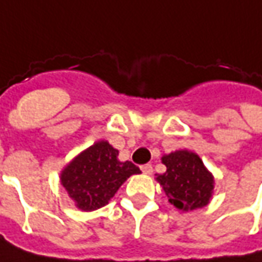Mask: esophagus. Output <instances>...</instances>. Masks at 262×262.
<instances>
[{
	"label": "esophagus",
	"mask_w": 262,
	"mask_h": 262,
	"mask_svg": "<svg viewBox=\"0 0 262 262\" xmlns=\"http://www.w3.org/2000/svg\"><path fill=\"white\" fill-rule=\"evenodd\" d=\"M140 170H142L143 174H146V176H150L151 172H153V167H151V164H144L140 167Z\"/></svg>",
	"instance_id": "1"
}]
</instances>
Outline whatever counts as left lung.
<instances>
[{
    "mask_svg": "<svg viewBox=\"0 0 262 262\" xmlns=\"http://www.w3.org/2000/svg\"><path fill=\"white\" fill-rule=\"evenodd\" d=\"M167 167L156 180L164 189L168 202L188 212L206 206L214 188L213 176L203 165L199 156L188 150H177L161 157Z\"/></svg>",
    "mask_w": 262,
    "mask_h": 262,
    "instance_id": "obj_1",
    "label": "left lung"
}]
</instances>
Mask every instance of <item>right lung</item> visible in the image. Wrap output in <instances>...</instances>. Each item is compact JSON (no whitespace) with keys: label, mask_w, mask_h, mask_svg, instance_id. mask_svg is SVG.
<instances>
[{"label":"right lung","mask_w":262,"mask_h":262,"mask_svg":"<svg viewBox=\"0 0 262 262\" xmlns=\"http://www.w3.org/2000/svg\"><path fill=\"white\" fill-rule=\"evenodd\" d=\"M118 154L106 140H99L66 165L60 181L77 208L84 212L102 208L129 177L140 174L139 167L119 161Z\"/></svg>","instance_id":"right-lung-1"}]
</instances>
